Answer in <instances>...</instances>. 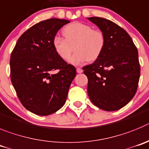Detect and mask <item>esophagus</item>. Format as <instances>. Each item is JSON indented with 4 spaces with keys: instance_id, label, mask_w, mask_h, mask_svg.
I'll return each instance as SVG.
<instances>
[{
    "instance_id": "34e87169",
    "label": "esophagus",
    "mask_w": 149,
    "mask_h": 149,
    "mask_svg": "<svg viewBox=\"0 0 149 149\" xmlns=\"http://www.w3.org/2000/svg\"><path fill=\"white\" fill-rule=\"evenodd\" d=\"M76 71H77L78 73H81L83 72V70L80 68H76Z\"/></svg>"
}]
</instances>
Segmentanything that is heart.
Here are the masks:
<instances>
[{"instance_id": "b5f03b06", "label": "heart", "mask_w": 149, "mask_h": 149, "mask_svg": "<svg viewBox=\"0 0 149 149\" xmlns=\"http://www.w3.org/2000/svg\"><path fill=\"white\" fill-rule=\"evenodd\" d=\"M65 37L56 36L53 39L55 51L63 60L69 59L73 51L77 52L70 62L77 65L84 61H96L102 53L105 46V36L100 29H93L91 25L74 22L67 25L62 29Z\"/></svg>"}]
</instances>
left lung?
Here are the masks:
<instances>
[{
    "label": "left lung",
    "mask_w": 149,
    "mask_h": 149,
    "mask_svg": "<svg viewBox=\"0 0 149 149\" xmlns=\"http://www.w3.org/2000/svg\"><path fill=\"white\" fill-rule=\"evenodd\" d=\"M105 36L100 58L83 67L88 79L90 100L98 108L113 111L126 105L134 96L140 76L138 51L124 29L113 21L91 17Z\"/></svg>",
    "instance_id": "obj_1"
}]
</instances>
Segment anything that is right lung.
I'll use <instances>...</instances> for the list:
<instances>
[{
	"instance_id": "right-lung-1",
	"label": "right lung",
	"mask_w": 149,
	"mask_h": 149,
	"mask_svg": "<svg viewBox=\"0 0 149 149\" xmlns=\"http://www.w3.org/2000/svg\"><path fill=\"white\" fill-rule=\"evenodd\" d=\"M70 21L50 18L23 33L10 57V79L25 108L40 116L52 114L65 104L76 70L55 51L53 39Z\"/></svg>"
}]
</instances>
